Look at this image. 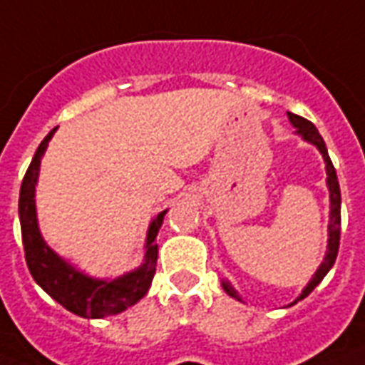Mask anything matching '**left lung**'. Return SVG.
I'll list each match as a JSON object with an SVG mask.
<instances>
[{"mask_svg": "<svg viewBox=\"0 0 365 365\" xmlns=\"http://www.w3.org/2000/svg\"><path fill=\"white\" fill-rule=\"evenodd\" d=\"M289 122L297 128V134L302 135L303 140H307L313 145H317L319 151L323 153L324 165H327V185H329V192H331V225H329V251H327V257H324V262L319 267V270L313 276V280L305 286V289L302 292V295L295 299V302H299L303 297H307V295L313 292V289L317 288L319 282L323 280L327 272L331 270L332 264H334V260H336V255H339V247H340V186H339V179H336V171H334V165H332L331 157H329V151H327V145H324L323 138L319 134V130L313 124H311L307 118H303V116H297L294 113H288ZM223 289L231 295V297H235L241 302V297L237 295V292L231 288L227 282H223Z\"/></svg>", "mask_w": 365, "mask_h": 365, "instance_id": "1", "label": "left lung"}]
</instances>
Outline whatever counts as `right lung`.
<instances>
[{
  "label": "right lung",
  "instance_id": "obj_1",
  "mask_svg": "<svg viewBox=\"0 0 365 365\" xmlns=\"http://www.w3.org/2000/svg\"><path fill=\"white\" fill-rule=\"evenodd\" d=\"M54 132L56 128L50 130V134L38 145L23 177L21 192H19V220H21V237L25 247L26 267L33 274L34 282L52 299L79 317L103 319L108 315H116L128 309L130 305H134L135 302H140L150 289L157 264L155 237L167 210L151 222L150 231H148V243H145V262L138 270L124 274L113 282L93 280L89 276L77 272L76 268H71L44 243L38 231V223H36L34 185L38 177L41 159Z\"/></svg>",
  "mask_w": 365,
  "mask_h": 365
}]
</instances>
